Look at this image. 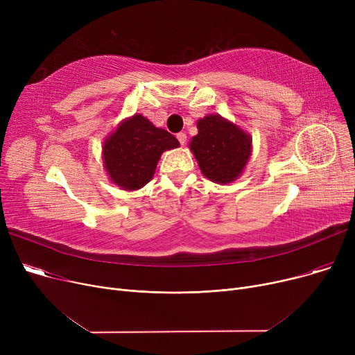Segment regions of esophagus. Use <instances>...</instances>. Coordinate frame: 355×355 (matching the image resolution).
I'll return each mask as SVG.
<instances>
[{"label":"esophagus","instance_id":"34e87169","mask_svg":"<svg viewBox=\"0 0 355 355\" xmlns=\"http://www.w3.org/2000/svg\"><path fill=\"white\" fill-rule=\"evenodd\" d=\"M177 139L181 145H184L185 142H187V135H185V132H180V134H177Z\"/></svg>","mask_w":355,"mask_h":355}]
</instances>
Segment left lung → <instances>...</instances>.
<instances>
[{"label": "left lung", "mask_w": 355, "mask_h": 355, "mask_svg": "<svg viewBox=\"0 0 355 355\" xmlns=\"http://www.w3.org/2000/svg\"><path fill=\"white\" fill-rule=\"evenodd\" d=\"M198 135L190 148L207 178L218 184L234 181L248 164L252 139L246 132L218 115H209L197 122Z\"/></svg>", "instance_id": "obj_1"}]
</instances>
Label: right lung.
<instances>
[{
    "label": "right lung",
    "instance_id": "1",
    "mask_svg": "<svg viewBox=\"0 0 355 355\" xmlns=\"http://www.w3.org/2000/svg\"><path fill=\"white\" fill-rule=\"evenodd\" d=\"M180 145L165 129L155 128L142 115H135L118 126L103 144L105 168L123 190H138L154 177L159 157Z\"/></svg>",
    "mask_w": 355,
    "mask_h": 355
}]
</instances>
